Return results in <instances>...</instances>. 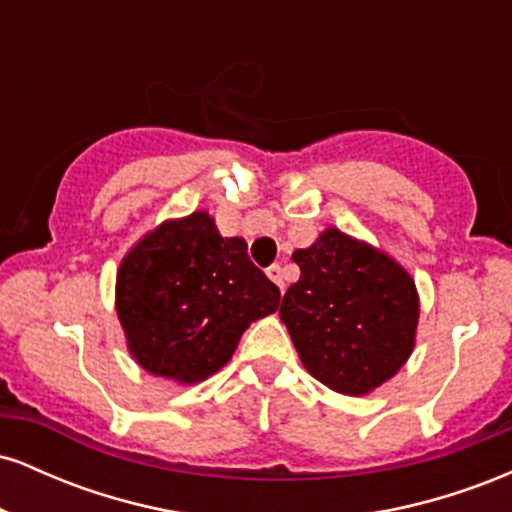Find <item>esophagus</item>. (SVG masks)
<instances>
[{
  "label": "esophagus",
  "mask_w": 512,
  "mask_h": 512,
  "mask_svg": "<svg viewBox=\"0 0 512 512\" xmlns=\"http://www.w3.org/2000/svg\"><path fill=\"white\" fill-rule=\"evenodd\" d=\"M267 276L274 281L276 286H279L281 291H284V269H281L279 264H272V267L267 269Z\"/></svg>",
  "instance_id": "34e87169"
}]
</instances>
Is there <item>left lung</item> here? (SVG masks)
<instances>
[{"label":"left lung","mask_w":512,"mask_h":512,"mask_svg":"<svg viewBox=\"0 0 512 512\" xmlns=\"http://www.w3.org/2000/svg\"><path fill=\"white\" fill-rule=\"evenodd\" d=\"M301 279L279 317L303 366L342 395H366L390 380L414 351L419 293L383 250L327 228L293 252Z\"/></svg>","instance_id":"8db88e82"}]
</instances>
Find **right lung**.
Returning <instances> with one entry per match:
<instances>
[{
  "instance_id": "obj_1",
  "label": "right lung",
  "mask_w": 512,
  "mask_h": 512,
  "mask_svg": "<svg viewBox=\"0 0 512 512\" xmlns=\"http://www.w3.org/2000/svg\"><path fill=\"white\" fill-rule=\"evenodd\" d=\"M281 293L248 257L243 238H223L207 211L163 221L117 269L115 308L127 349L151 375L195 385L231 361L255 320Z\"/></svg>"
}]
</instances>
